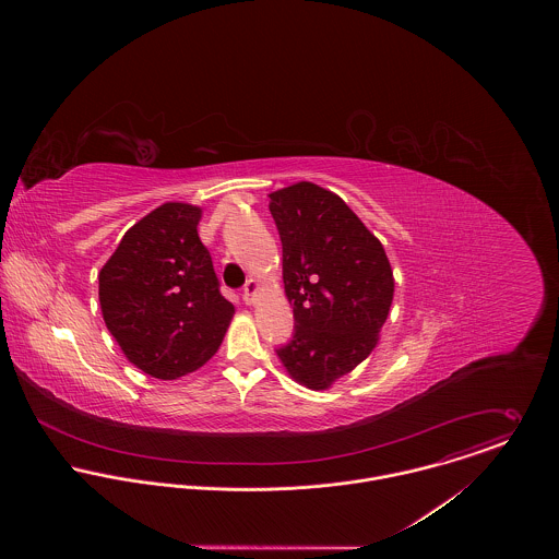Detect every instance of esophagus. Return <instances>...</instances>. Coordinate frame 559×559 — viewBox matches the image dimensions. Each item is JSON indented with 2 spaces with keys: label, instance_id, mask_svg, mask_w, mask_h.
<instances>
[{
  "label": "esophagus",
  "instance_id": "esophagus-1",
  "mask_svg": "<svg viewBox=\"0 0 559 559\" xmlns=\"http://www.w3.org/2000/svg\"><path fill=\"white\" fill-rule=\"evenodd\" d=\"M255 293H258V284H255V280H247V284L242 286V301L247 304V306H251L253 304V297H255Z\"/></svg>",
  "mask_w": 559,
  "mask_h": 559
}]
</instances>
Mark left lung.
<instances>
[{
  "mask_svg": "<svg viewBox=\"0 0 559 559\" xmlns=\"http://www.w3.org/2000/svg\"><path fill=\"white\" fill-rule=\"evenodd\" d=\"M269 198L295 317L293 337L277 355L295 381L326 390L377 346L394 273L381 240L335 193L297 182Z\"/></svg>",
  "mask_w": 559,
  "mask_h": 559,
  "instance_id": "8db88e82",
  "label": "left lung"
}]
</instances>
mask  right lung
<instances>
[{"mask_svg": "<svg viewBox=\"0 0 559 559\" xmlns=\"http://www.w3.org/2000/svg\"><path fill=\"white\" fill-rule=\"evenodd\" d=\"M202 211L167 202L140 219L98 273L109 333L146 374L171 381L204 366L235 314L198 235Z\"/></svg>", "mask_w": 559, "mask_h": 559, "instance_id": "obj_1", "label": "right lung"}]
</instances>
